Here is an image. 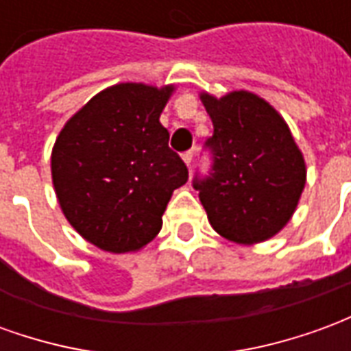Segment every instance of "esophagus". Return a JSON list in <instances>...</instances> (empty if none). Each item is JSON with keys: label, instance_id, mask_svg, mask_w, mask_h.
I'll use <instances>...</instances> for the list:
<instances>
[{"label": "esophagus", "instance_id": "1", "mask_svg": "<svg viewBox=\"0 0 351 351\" xmlns=\"http://www.w3.org/2000/svg\"><path fill=\"white\" fill-rule=\"evenodd\" d=\"M182 160H184V163L188 165V167H191V161H193V152H191V150H188V152H184L182 154Z\"/></svg>", "mask_w": 351, "mask_h": 351}]
</instances>
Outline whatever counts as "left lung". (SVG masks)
I'll list each match as a JSON object with an SVG mask.
<instances>
[{"label":"left lung","instance_id":"left-lung-1","mask_svg":"<svg viewBox=\"0 0 351 351\" xmlns=\"http://www.w3.org/2000/svg\"><path fill=\"white\" fill-rule=\"evenodd\" d=\"M214 125L205 146L213 169L193 188L216 233L239 244L263 243L293 216L306 165L284 118L252 92L201 93Z\"/></svg>","mask_w":351,"mask_h":351}]
</instances>
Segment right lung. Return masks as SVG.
I'll list each match as a JSON object with an SVG mask.
<instances>
[{"label":"right lung","instance_id":"1","mask_svg":"<svg viewBox=\"0 0 351 351\" xmlns=\"http://www.w3.org/2000/svg\"><path fill=\"white\" fill-rule=\"evenodd\" d=\"M175 86L123 82L93 95L60 131L52 182L65 218L112 254L141 250L160 233L188 167L160 123Z\"/></svg>","mask_w":351,"mask_h":351}]
</instances>
